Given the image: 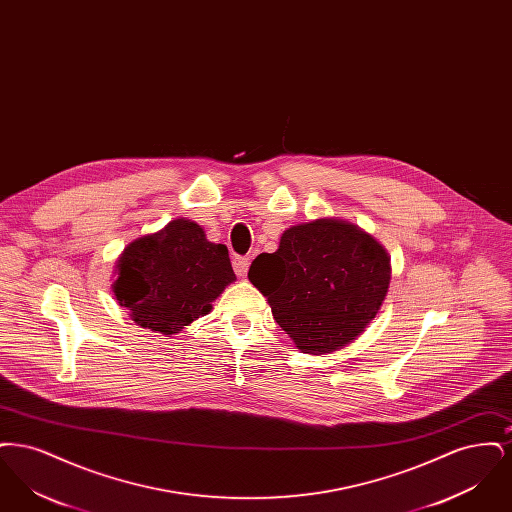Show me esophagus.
<instances>
[{
	"mask_svg": "<svg viewBox=\"0 0 512 512\" xmlns=\"http://www.w3.org/2000/svg\"><path fill=\"white\" fill-rule=\"evenodd\" d=\"M232 267H234V272L238 276H245L247 274V267H249V259L247 257H234L232 259Z\"/></svg>",
	"mask_w": 512,
	"mask_h": 512,
	"instance_id": "34e87169",
	"label": "esophagus"
}]
</instances>
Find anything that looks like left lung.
Here are the masks:
<instances>
[{"label": "left lung", "instance_id": "1", "mask_svg": "<svg viewBox=\"0 0 512 512\" xmlns=\"http://www.w3.org/2000/svg\"><path fill=\"white\" fill-rule=\"evenodd\" d=\"M297 349L338 351L365 332L390 288L388 251L359 226L317 219L290 226L247 272Z\"/></svg>", "mask_w": 512, "mask_h": 512}]
</instances>
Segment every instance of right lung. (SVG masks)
<instances>
[{"mask_svg":"<svg viewBox=\"0 0 512 512\" xmlns=\"http://www.w3.org/2000/svg\"><path fill=\"white\" fill-rule=\"evenodd\" d=\"M234 280L226 245L209 242L194 220L174 219L124 247L113 293L138 326L171 336L207 315Z\"/></svg>","mask_w":512,"mask_h":512,"instance_id":"1","label":"right lung"}]
</instances>
